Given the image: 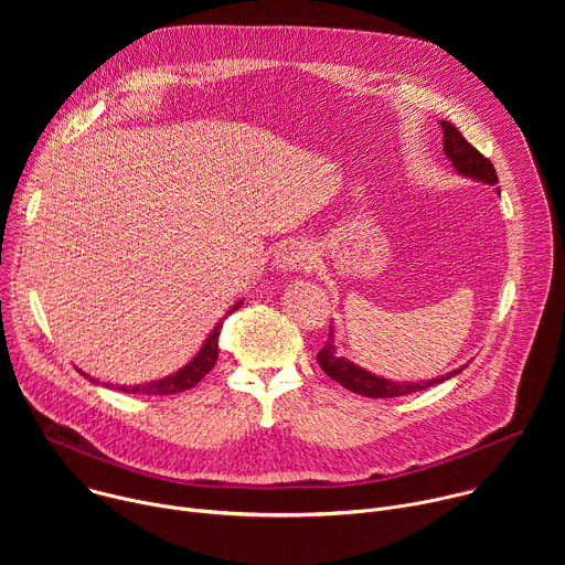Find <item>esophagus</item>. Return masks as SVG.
Here are the masks:
<instances>
[{
  "instance_id": "esophagus-1",
  "label": "esophagus",
  "mask_w": 565,
  "mask_h": 565,
  "mask_svg": "<svg viewBox=\"0 0 565 565\" xmlns=\"http://www.w3.org/2000/svg\"><path fill=\"white\" fill-rule=\"evenodd\" d=\"M312 264V255L301 246V244H286L277 250L275 259H273V266L277 270H284V273H292V270H301V268H308Z\"/></svg>"
}]
</instances>
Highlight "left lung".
Instances as JSON below:
<instances>
[{"instance_id": "left-lung-1", "label": "left lung", "mask_w": 565, "mask_h": 565, "mask_svg": "<svg viewBox=\"0 0 565 565\" xmlns=\"http://www.w3.org/2000/svg\"><path fill=\"white\" fill-rule=\"evenodd\" d=\"M438 125L443 127V138H445L443 149H445L447 158L454 163L456 172L462 174V177L488 183V185H497L499 177H497L494 166L490 163V158H486L476 147H471L467 142V138L451 122L440 120ZM317 362H319L321 371L331 375L335 382H340L344 388H349L353 393H360V395H366V397H397V395L416 393V391L429 388L434 384H440V382H445V380H449V377H454L456 373L462 371V369H456L447 375H440V377L427 380V382H391L386 377L373 375V373L360 369L358 364L340 358L338 351H335V344H333V331L329 333V342L324 344V349L317 353Z\"/></svg>"}]
</instances>
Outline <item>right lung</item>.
Instances as JSON below:
<instances>
[{
    "label": "right lung",
    "instance_id": "add662e5",
    "mask_svg": "<svg viewBox=\"0 0 565 565\" xmlns=\"http://www.w3.org/2000/svg\"><path fill=\"white\" fill-rule=\"evenodd\" d=\"M241 303L244 301H236L227 315H232L236 308H241ZM223 329V321H218V324L214 327V331L210 333V338L205 340V344L201 347V351L196 353V358L192 362H188L181 371H177L174 375H168L163 380H153V382H147V384H134V386H127V384H118L114 388L122 391V393H142V395H172V393H181V391H188L192 386H196L216 364V358H218V333ZM79 371V369H77ZM83 373V371H79ZM85 375V373H83ZM92 382H96L94 377H89Z\"/></svg>",
    "mask_w": 565,
    "mask_h": 565
}]
</instances>
